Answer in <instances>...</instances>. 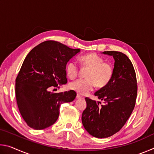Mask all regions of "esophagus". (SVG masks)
I'll list each match as a JSON object with an SVG mask.
<instances>
[{"label":"esophagus","instance_id":"34e87169","mask_svg":"<svg viewBox=\"0 0 154 154\" xmlns=\"http://www.w3.org/2000/svg\"><path fill=\"white\" fill-rule=\"evenodd\" d=\"M83 97L82 96H80L79 94H77V98H78V99H79V98H82Z\"/></svg>","mask_w":154,"mask_h":154}]
</instances>
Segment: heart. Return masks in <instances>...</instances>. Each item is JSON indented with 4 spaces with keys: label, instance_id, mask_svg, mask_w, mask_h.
Returning a JSON list of instances; mask_svg holds the SVG:
<instances>
[{
    "label": "heart",
    "instance_id": "heart-1",
    "mask_svg": "<svg viewBox=\"0 0 154 154\" xmlns=\"http://www.w3.org/2000/svg\"><path fill=\"white\" fill-rule=\"evenodd\" d=\"M79 61L83 68L88 70L85 73V79H79L70 84L71 90L85 95L91 92L94 88H102L107 85L113 77L114 69L111 63L105 62L102 56L96 53L85 54L80 57ZM79 66L76 62L70 61L66 66L67 75L75 79L79 73Z\"/></svg>",
    "mask_w": 154,
    "mask_h": 154
}]
</instances>
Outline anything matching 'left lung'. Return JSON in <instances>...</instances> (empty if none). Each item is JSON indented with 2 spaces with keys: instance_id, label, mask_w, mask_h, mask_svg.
<instances>
[{
  "instance_id": "left-lung-1",
  "label": "left lung",
  "mask_w": 154,
  "mask_h": 154,
  "mask_svg": "<svg viewBox=\"0 0 154 154\" xmlns=\"http://www.w3.org/2000/svg\"><path fill=\"white\" fill-rule=\"evenodd\" d=\"M103 53L113 56L115 60L111 82L94 93L105 104L100 106V102L86 97L87 106L82 117L88 133L100 139L112 136L124 126L134 108L137 96L136 73L129 58L119 51Z\"/></svg>"
}]
</instances>
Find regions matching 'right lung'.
Here are the masks:
<instances>
[{
  "mask_svg": "<svg viewBox=\"0 0 154 154\" xmlns=\"http://www.w3.org/2000/svg\"><path fill=\"white\" fill-rule=\"evenodd\" d=\"M79 51L47 41L26 57L15 79V96L21 116L28 126L35 130L49 127L58 119L62 104L74 100V90L54 93L49 90L67 83L66 64Z\"/></svg>",
  "mask_w": 154,
  "mask_h": 154,
  "instance_id": "add662e5",
  "label": "right lung"
}]
</instances>
